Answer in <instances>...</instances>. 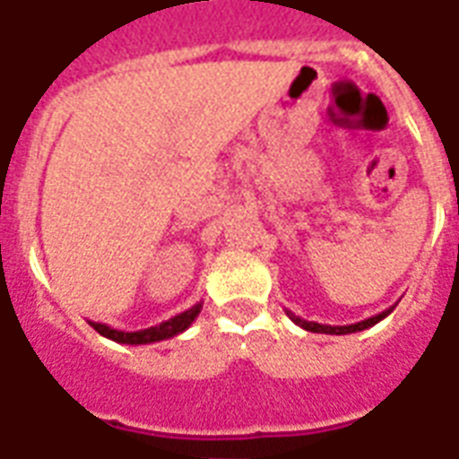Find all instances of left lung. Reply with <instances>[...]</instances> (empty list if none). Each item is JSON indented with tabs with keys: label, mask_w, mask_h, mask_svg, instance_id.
<instances>
[{
	"label": "left lung",
	"mask_w": 459,
	"mask_h": 459,
	"mask_svg": "<svg viewBox=\"0 0 459 459\" xmlns=\"http://www.w3.org/2000/svg\"><path fill=\"white\" fill-rule=\"evenodd\" d=\"M392 308H386V311H382V314L372 316V318H365V321H359V324H351V325H325V324H316V321H307V318H299L297 314H291V311H287V316H290L291 321L297 325H301L304 331H311V333H331V335H348V333H358V331H365V328H372L375 324H379L382 318H386V316L392 314Z\"/></svg>",
	"instance_id": "8db88e82"
}]
</instances>
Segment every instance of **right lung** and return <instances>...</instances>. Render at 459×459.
I'll use <instances>...</instances> for the list:
<instances>
[{"label": "right lung", "instance_id": "add662e5", "mask_svg": "<svg viewBox=\"0 0 459 459\" xmlns=\"http://www.w3.org/2000/svg\"><path fill=\"white\" fill-rule=\"evenodd\" d=\"M202 311V301L195 304L192 308H186L182 314L172 316L168 321H162L158 325H151V328H143V331H118V328H111L107 324H97V321H90L91 328L101 333L104 338L114 342H124V345H148V342H160L168 341V338H175V335L185 333L189 325L195 324V318Z\"/></svg>", "mask_w": 459, "mask_h": 459}]
</instances>
